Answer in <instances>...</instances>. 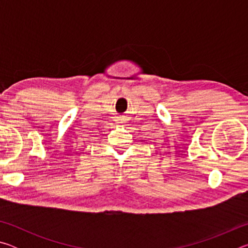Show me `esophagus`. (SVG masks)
<instances>
[{
  "instance_id": "34e87169",
  "label": "esophagus",
  "mask_w": 248,
  "mask_h": 248,
  "mask_svg": "<svg viewBox=\"0 0 248 248\" xmlns=\"http://www.w3.org/2000/svg\"><path fill=\"white\" fill-rule=\"evenodd\" d=\"M117 124H121V121H117Z\"/></svg>"
}]
</instances>
